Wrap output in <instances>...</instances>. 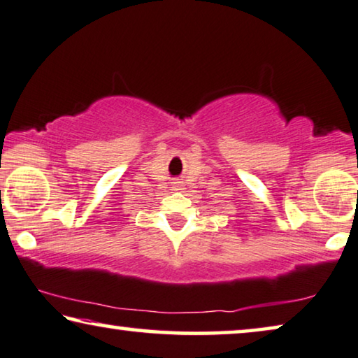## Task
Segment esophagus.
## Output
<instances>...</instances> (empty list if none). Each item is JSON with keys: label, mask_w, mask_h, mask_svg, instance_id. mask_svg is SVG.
Wrapping results in <instances>:
<instances>
[{"label": "esophagus", "mask_w": 358, "mask_h": 358, "mask_svg": "<svg viewBox=\"0 0 358 358\" xmlns=\"http://www.w3.org/2000/svg\"><path fill=\"white\" fill-rule=\"evenodd\" d=\"M173 189H175V191H181V189H183V183H181V181H175V183H173Z\"/></svg>", "instance_id": "obj_1"}]
</instances>
